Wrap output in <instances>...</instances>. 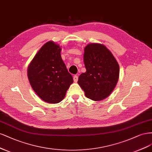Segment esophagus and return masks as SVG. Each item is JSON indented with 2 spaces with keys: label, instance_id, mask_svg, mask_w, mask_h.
<instances>
[{
  "label": "esophagus",
  "instance_id": "1",
  "mask_svg": "<svg viewBox=\"0 0 152 152\" xmlns=\"http://www.w3.org/2000/svg\"><path fill=\"white\" fill-rule=\"evenodd\" d=\"M73 80H74V81H75V83H76V82L77 81V80H78V77H77V76L75 75V76H73Z\"/></svg>",
  "mask_w": 152,
  "mask_h": 152
}]
</instances>
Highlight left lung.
I'll use <instances>...</instances> for the list:
<instances>
[{
	"label": "left lung",
	"mask_w": 152,
	"mask_h": 152,
	"mask_svg": "<svg viewBox=\"0 0 152 152\" xmlns=\"http://www.w3.org/2000/svg\"><path fill=\"white\" fill-rule=\"evenodd\" d=\"M86 72L77 83L85 96L94 101L102 100L113 91L119 77V66L112 52L101 43H89L84 49Z\"/></svg>",
	"instance_id": "1"
}]
</instances>
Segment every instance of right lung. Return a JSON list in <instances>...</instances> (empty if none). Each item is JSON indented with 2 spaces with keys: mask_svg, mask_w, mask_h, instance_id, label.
Wrapping results in <instances>:
<instances>
[{
  "mask_svg": "<svg viewBox=\"0 0 152 152\" xmlns=\"http://www.w3.org/2000/svg\"><path fill=\"white\" fill-rule=\"evenodd\" d=\"M61 47L53 41L45 43L33 57L27 69L30 85L44 102L57 104L73 83L61 56Z\"/></svg>",
  "mask_w": 152,
  "mask_h": 152,
  "instance_id": "obj_1",
  "label": "right lung"
}]
</instances>
